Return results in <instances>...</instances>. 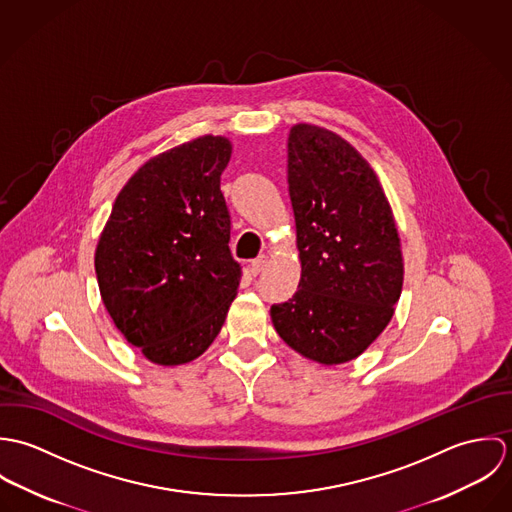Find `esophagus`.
Listing matches in <instances>:
<instances>
[{"label": "esophagus", "mask_w": 512, "mask_h": 512, "mask_svg": "<svg viewBox=\"0 0 512 512\" xmlns=\"http://www.w3.org/2000/svg\"><path fill=\"white\" fill-rule=\"evenodd\" d=\"M266 264H268V256H258L256 260H252V264H250L252 276H258L266 268Z\"/></svg>", "instance_id": "34e87169"}]
</instances>
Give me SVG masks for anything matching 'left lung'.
<instances>
[{"mask_svg": "<svg viewBox=\"0 0 512 512\" xmlns=\"http://www.w3.org/2000/svg\"><path fill=\"white\" fill-rule=\"evenodd\" d=\"M301 278L270 309L278 335L299 355L341 365L384 331L400 299V238L380 181L341 136L297 124L288 138Z\"/></svg>", "mask_w": 512, "mask_h": 512, "instance_id": "left-lung-1", "label": "left lung"}]
</instances>
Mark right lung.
I'll use <instances>...</instances> for the list:
<instances>
[{
    "label": "right lung",
    "mask_w": 512,
    "mask_h": 512,
    "mask_svg": "<svg viewBox=\"0 0 512 512\" xmlns=\"http://www.w3.org/2000/svg\"><path fill=\"white\" fill-rule=\"evenodd\" d=\"M226 138L203 136L151 157L124 185L94 256L102 301L155 365H185L215 341L242 268L232 258L220 175Z\"/></svg>",
    "instance_id": "1"
}]
</instances>
